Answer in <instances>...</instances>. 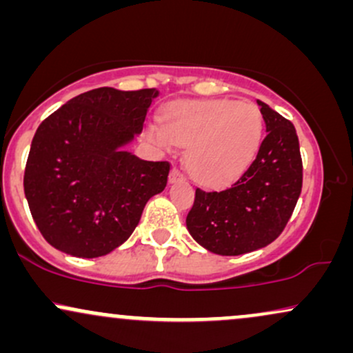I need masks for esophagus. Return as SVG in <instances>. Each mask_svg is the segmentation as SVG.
I'll return each mask as SVG.
<instances>
[{
  "mask_svg": "<svg viewBox=\"0 0 353 353\" xmlns=\"http://www.w3.org/2000/svg\"><path fill=\"white\" fill-rule=\"evenodd\" d=\"M181 179H184V176H182V172L179 171V169L174 168L172 171H171V174H169V182H171V184H174V182H177V181H181Z\"/></svg>",
  "mask_w": 353,
  "mask_h": 353,
  "instance_id": "obj_1",
  "label": "esophagus"
}]
</instances>
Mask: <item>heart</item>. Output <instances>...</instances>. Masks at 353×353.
I'll return each instance as SVG.
<instances>
[{
  "label": "heart",
  "mask_w": 353,
  "mask_h": 353,
  "mask_svg": "<svg viewBox=\"0 0 353 353\" xmlns=\"http://www.w3.org/2000/svg\"><path fill=\"white\" fill-rule=\"evenodd\" d=\"M148 136L163 151L188 148L185 165L192 179L221 188L255 159L264 137V117L250 103L184 101L164 112V125H149Z\"/></svg>",
  "instance_id": "heart-1"
}]
</instances>
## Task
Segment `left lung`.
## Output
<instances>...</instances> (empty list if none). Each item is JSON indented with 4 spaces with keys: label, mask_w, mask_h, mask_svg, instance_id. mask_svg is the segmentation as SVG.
<instances>
[{
    "label": "left lung",
    "mask_w": 353,
    "mask_h": 353,
    "mask_svg": "<svg viewBox=\"0 0 353 353\" xmlns=\"http://www.w3.org/2000/svg\"><path fill=\"white\" fill-rule=\"evenodd\" d=\"M267 136L257 157L232 185L196 199L185 225L197 244L219 255H242L281 236L302 190V157L294 124L257 101Z\"/></svg>",
    "instance_id": "8db88e82"
}]
</instances>
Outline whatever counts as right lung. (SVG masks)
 I'll list each match as a JSON object with an SVG mask.
<instances>
[{
	"label": "right lung",
	"mask_w": 353,
	"mask_h": 353,
	"mask_svg": "<svg viewBox=\"0 0 353 353\" xmlns=\"http://www.w3.org/2000/svg\"><path fill=\"white\" fill-rule=\"evenodd\" d=\"M157 89L83 92L39 124L31 143L24 194L39 232L74 257L106 255L134 232L144 205L168 184L169 163L125 151Z\"/></svg>",
	"instance_id": "obj_1"
}]
</instances>
